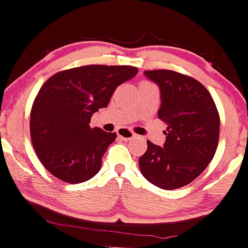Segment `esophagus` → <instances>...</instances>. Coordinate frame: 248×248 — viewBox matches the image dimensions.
<instances>
[{
	"instance_id": "1",
	"label": "esophagus",
	"mask_w": 248,
	"mask_h": 248,
	"mask_svg": "<svg viewBox=\"0 0 248 248\" xmlns=\"http://www.w3.org/2000/svg\"><path fill=\"white\" fill-rule=\"evenodd\" d=\"M117 136H119V138H121L122 140H131L136 138V134L132 131H129L128 128H120L119 131H117Z\"/></svg>"
}]
</instances>
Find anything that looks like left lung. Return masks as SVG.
Listing matches in <instances>:
<instances>
[{
	"label": "left lung",
	"mask_w": 248,
	"mask_h": 248,
	"mask_svg": "<svg viewBox=\"0 0 248 248\" xmlns=\"http://www.w3.org/2000/svg\"><path fill=\"white\" fill-rule=\"evenodd\" d=\"M161 89L159 120L167 124L163 147L147 140L139 158L145 179L163 189L191 184L212 161L219 139V114L206 87L169 69L146 71Z\"/></svg>",
	"instance_id": "obj_1"
}]
</instances>
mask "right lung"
<instances>
[{
    "mask_svg": "<svg viewBox=\"0 0 248 248\" xmlns=\"http://www.w3.org/2000/svg\"><path fill=\"white\" fill-rule=\"evenodd\" d=\"M133 66L89 64L55 73L32 104L30 133L44 168L67 184L93 177L116 133L91 128L92 115L108 106L119 85L133 78Z\"/></svg>",
    "mask_w": 248,
    "mask_h": 248,
    "instance_id": "1",
    "label": "right lung"
}]
</instances>
